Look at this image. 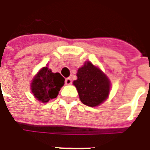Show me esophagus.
Segmentation results:
<instances>
[{"label":"esophagus","mask_w":150,"mask_h":150,"mask_svg":"<svg viewBox=\"0 0 150 150\" xmlns=\"http://www.w3.org/2000/svg\"><path fill=\"white\" fill-rule=\"evenodd\" d=\"M65 83L66 85H71L72 83V79L71 78H67L65 80Z\"/></svg>","instance_id":"34e87169"}]
</instances>
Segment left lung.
Returning a JSON list of instances; mask_svg holds the SVG:
<instances>
[{
    "label": "left lung",
    "instance_id": "1",
    "mask_svg": "<svg viewBox=\"0 0 150 150\" xmlns=\"http://www.w3.org/2000/svg\"><path fill=\"white\" fill-rule=\"evenodd\" d=\"M73 82L82 103L88 106H99L108 98L110 82L98 67L87 61L77 72Z\"/></svg>",
    "mask_w": 150,
    "mask_h": 150
}]
</instances>
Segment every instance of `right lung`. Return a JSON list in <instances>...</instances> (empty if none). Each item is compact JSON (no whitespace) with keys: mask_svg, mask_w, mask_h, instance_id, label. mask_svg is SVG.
I'll use <instances>...</instances> for the list:
<instances>
[{"mask_svg":"<svg viewBox=\"0 0 150 150\" xmlns=\"http://www.w3.org/2000/svg\"><path fill=\"white\" fill-rule=\"evenodd\" d=\"M64 81L65 79L59 73H53L47 67H44L33 78L31 90L37 100L46 103L57 97Z\"/></svg>","mask_w":150,"mask_h":150,"instance_id":"obj_1","label":"right lung"}]
</instances>
